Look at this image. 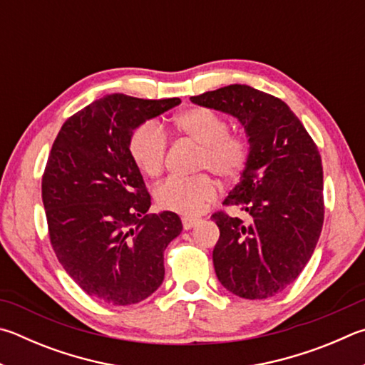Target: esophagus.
Returning a JSON list of instances; mask_svg holds the SVG:
<instances>
[{"mask_svg":"<svg viewBox=\"0 0 365 365\" xmlns=\"http://www.w3.org/2000/svg\"><path fill=\"white\" fill-rule=\"evenodd\" d=\"M197 222H200V220H197V218H193V217H183L182 218V225H183L185 230H191Z\"/></svg>","mask_w":365,"mask_h":365,"instance_id":"34e87169","label":"esophagus"}]
</instances>
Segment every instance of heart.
I'll return each mask as SVG.
<instances>
[{
  "label": "heart",
  "mask_w": 365,
  "mask_h": 365,
  "mask_svg": "<svg viewBox=\"0 0 365 365\" xmlns=\"http://www.w3.org/2000/svg\"><path fill=\"white\" fill-rule=\"evenodd\" d=\"M172 130L185 140L200 145L196 155L197 172L207 170L223 182H233L247 169L252 143L242 132H231L230 121L207 107H191L174 118ZM129 155L137 169L147 177H158L168 155V135L153 121L132 130ZM217 197L215 182L207 174L191 178L170 177L155 188V201L164 210L182 215H197Z\"/></svg>",
  "instance_id": "obj_1"
}]
</instances>
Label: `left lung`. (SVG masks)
<instances>
[{
	"mask_svg": "<svg viewBox=\"0 0 365 365\" xmlns=\"http://www.w3.org/2000/svg\"><path fill=\"white\" fill-rule=\"evenodd\" d=\"M233 115L246 129L252 158L218 210L220 230L212 260L218 281L237 297L263 300L292 284L313 255L324 223L321 155L300 119L281 98L246 84L190 97Z\"/></svg>",
	"mask_w": 365,
	"mask_h": 365,
	"instance_id": "obj_1",
	"label": "left lung"
}]
</instances>
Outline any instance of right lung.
Wrapping results in <instances>:
<instances>
[{"label":"right lung","instance_id":"obj_1","mask_svg":"<svg viewBox=\"0 0 365 365\" xmlns=\"http://www.w3.org/2000/svg\"><path fill=\"white\" fill-rule=\"evenodd\" d=\"M178 103L105 96L70 116L52 145L41 183L51 246L96 300L125 307L163 284L164 250L182 222L147 214L151 197L128 145L137 125Z\"/></svg>","mask_w":365,"mask_h":365}]
</instances>
